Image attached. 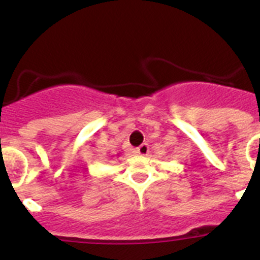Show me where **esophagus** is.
Returning <instances> with one entry per match:
<instances>
[{"instance_id":"obj_1","label":"esophagus","mask_w":260,"mask_h":260,"mask_svg":"<svg viewBox=\"0 0 260 260\" xmlns=\"http://www.w3.org/2000/svg\"><path fill=\"white\" fill-rule=\"evenodd\" d=\"M149 152V146L147 143H142L140 147L137 148V153L141 154V156H147Z\"/></svg>"}]
</instances>
